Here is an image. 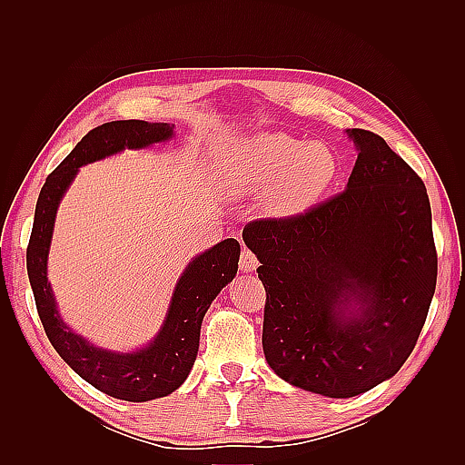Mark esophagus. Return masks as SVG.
<instances>
[{"label":"esophagus","instance_id":"obj_1","mask_svg":"<svg viewBox=\"0 0 465 465\" xmlns=\"http://www.w3.org/2000/svg\"><path fill=\"white\" fill-rule=\"evenodd\" d=\"M258 265H260L258 256H256L252 250L244 248V250L241 252V270H242V272H254Z\"/></svg>","mask_w":465,"mask_h":465}]
</instances>
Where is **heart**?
Returning <instances> with one entry per match:
<instances>
[{"label":"heart","instance_id":"b5f03b06","mask_svg":"<svg viewBox=\"0 0 465 465\" xmlns=\"http://www.w3.org/2000/svg\"><path fill=\"white\" fill-rule=\"evenodd\" d=\"M337 173L328 147L287 134H262L236 147L231 186L242 193H267L272 215H297L326 192Z\"/></svg>","mask_w":465,"mask_h":465}]
</instances>
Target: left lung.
<instances>
[{
	"mask_svg": "<svg viewBox=\"0 0 465 465\" xmlns=\"http://www.w3.org/2000/svg\"><path fill=\"white\" fill-rule=\"evenodd\" d=\"M349 137L359 157L343 192L242 232L262 263L267 364L330 398L359 396L401 369L439 272L423 180L380 135ZM351 302L360 308L345 317Z\"/></svg>",
	"mask_w": 465,
	"mask_h": 465,
	"instance_id": "8db88e82",
	"label": "left lung"
}]
</instances>
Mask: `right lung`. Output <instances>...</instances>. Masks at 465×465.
<instances>
[{
    "label": "right lung",
    "instance_id": "add662e5",
    "mask_svg": "<svg viewBox=\"0 0 465 465\" xmlns=\"http://www.w3.org/2000/svg\"><path fill=\"white\" fill-rule=\"evenodd\" d=\"M174 125L143 120L106 122L91 130L75 149L48 174L40 190L29 246L26 272L36 311L50 343L83 380L112 398L147 401L168 396L182 386L198 355L202 320L221 289L238 270L241 244L234 238L219 242L195 258L180 277L164 326L154 341L135 353H112L93 347L62 322L46 277V258L55 209L72 184L77 168L122 149H142L173 137Z\"/></svg>",
    "mask_w": 465,
    "mask_h": 465
}]
</instances>
